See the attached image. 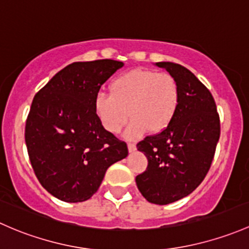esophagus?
I'll return each instance as SVG.
<instances>
[{"label": "esophagus", "instance_id": "1", "mask_svg": "<svg viewBox=\"0 0 249 249\" xmlns=\"http://www.w3.org/2000/svg\"><path fill=\"white\" fill-rule=\"evenodd\" d=\"M135 150H137V146H135L134 143H132V142L128 143V151H129V152H134Z\"/></svg>", "mask_w": 249, "mask_h": 249}]
</instances>
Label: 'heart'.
I'll return each mask as SVG.
<instances>
[{"label":"heart","instance_id":"b5f03b06","mask_svg":"<svg viewBox=\"0 0 249 249\" xmlns=\"http://www.w3.org/2000/svg\"><path fill=\"white\" fill-rule=\"evenodd\" d=\"M110 94L94 99V110L110 133H119L132 119L127 135L139 138L146 130L160 133L173 122L178 103L180 87L171 74L151 69H132L110 83Z\"/></svg>","mask_w":249,"mask_h":249}]
</instances>
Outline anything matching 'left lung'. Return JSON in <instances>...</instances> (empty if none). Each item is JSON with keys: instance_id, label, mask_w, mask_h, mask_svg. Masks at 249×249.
Here are the masks:
<instances>
[{"instance_id": "1", "label": "left lung", "mask_w": 249, "mask_h": 249, "mask_svg": "<svg viewBox=\"0 0 249 249\" xmlns=\"http://www.w3.org/2000/svg\"><path fill=\"white\" fill-rule=\"evenodd\" d=\"M180 87V103L173 122L137 143L147 168L135 178L148 202L171 204L191 194L211 166L220 135L219 115L211 92L183 66L157 62Z\"/></svg>"}]
</instances>
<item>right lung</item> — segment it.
Returning <instances> with one entry per match:
<instances>
[{"label": "right lung", "instance_id": "obj_1", "mask_svg": "<svg viewBox=\"0 0 249 249\" xmlns=\"http://www.w3.org/2000/svg\"><path fill=\"white\" fill-rule=\"evenodd\" d=\"M122 66L114 60L74 62L33 98L25 127L31 165L60 200L89 199L107 168L128 156L127 143L104 129L94 110L101 86Z\"/></svg>", "mask_w": 249, "mask_h": 249}]
</instances>
